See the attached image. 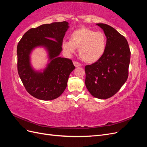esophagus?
Returning a JSON list of instances; mask_svg holds the SVG:
<instances>
[{
	"label": "esophagus",
	"mask_w": 147,
	"mask_h": 147,
	"mask_svg": "<svg viewBox=\"0 0 147 147\" xmlns=\"http://www.w3.org/2000/svg\"><path fill=\"white\" fill-rule=\"evenodd\" d=\"M73 63H74V64L75 67H81L82 65V64L78 63V62H77V61H74Z\"/></svg>",
	"instance_id": "esophagus-1"
}]
</instances>
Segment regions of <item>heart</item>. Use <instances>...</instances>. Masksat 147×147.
<instances>
[{"instance_id":"b5f03b06","label":"heart","mask_w":147,"mask_h":147,"mask_svg":"<svg viewBox=\"0 0 147 147\" xmlns=\"http://www.w3.org/2000/svg\"><path fill=\"white\" fill-rule=\"evenodd\" d=\"M107 37L102 31L81 28L70 34V40L62 42L64 53L72 56L76 52L77 47L82 58L87 63H94L103 56L107 48Z\"/></svg>"}]
</instances>
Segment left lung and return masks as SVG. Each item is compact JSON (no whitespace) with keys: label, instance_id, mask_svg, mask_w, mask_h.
Wrapping results in <instances>:
<instances>
[{"label":"left lung","instance_id":"8db88e82","mask_svg":"<svg viewBox=\"0 0 147 147\" xmlns=\"http://www.w3.org/2000/svg\"><path fill=\"white\" fill-rule=\"evenodd\" d=\"M106 35L104 54L96 63L85 66V84L96 98H110L120 90L127 80L131 51L127 40L110 26L96 24Z\"/></svg>","mask_w":147,"mask_h":147}]
</instances>
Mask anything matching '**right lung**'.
Returning a JSON list of instances; mask_svg holds the SVG:
<instances>
[{
	"label": "right lung",
	"mask_w": 147,
	"mask_h": 147,
	"mask_svg": "<svg viewBox=\"0 0 147 147\" xmlns=\"http://www.w3.org/2000/svg\"><path fill=\"white\" fill-rule=\"evenodd\" d=\"M69 27L66 21L43 24L28 30L18 44V72L26 91L35 98L53 100L65 90L75 67L72 60L58 56ZM37 46L47 49L51 61L43 73L35 71L30 63V54Z\"/></svg>",
	"instance_id": "right-lung-1"
}]
</instances>
